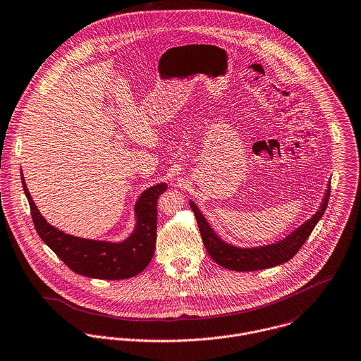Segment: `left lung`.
I'll return each mask as SVG.
<instances>
[{"instance_id":"8db88e82","label":"left lung","mask_w":361,"mask_h":361,"mask_svg":"<svg viewBox=\"0 0 361 361\" xmlns=\"http://www.w3.org/2000/svg\"><path fill=\"white\" fill-rule=\"evenodd\" d=\"M329 195L331 182H328L325 196L319 204V209L311 219H308L305 223H302L300 227H297L294 231H291L281 240L267 245L249 247H242L234 243L226 242L212 228V226L209 224L203 213L199 210V207L195 204V202L189 200V204L196 216L202 240L212 259L220 266L230 270L253 271L274 267L284 262H288L301 249V246L308 240L318 221L322 219L329 202Z\"/></svg>"}]
</instances>
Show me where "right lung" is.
<instances>
[{"instance_id":"right-lung-1","label":"right lung","mask_w":361,"mask_h":361,"mask_svg":"<svg viewBox=\"0 0 361 361\" xmlns=\"http://www.w3.org/2000/svg\"><path fill=\"white\" fill-rule=\"evenodd\" d=\"M25 196L30 206L32 220L42 240L77 274L123 280L141 273L151 262L157 240V200L166 190V183L145 189L134 204L135 224L126 240H88L67 234L40 214L20 172Z\"/></svg>"}]
</instances>
